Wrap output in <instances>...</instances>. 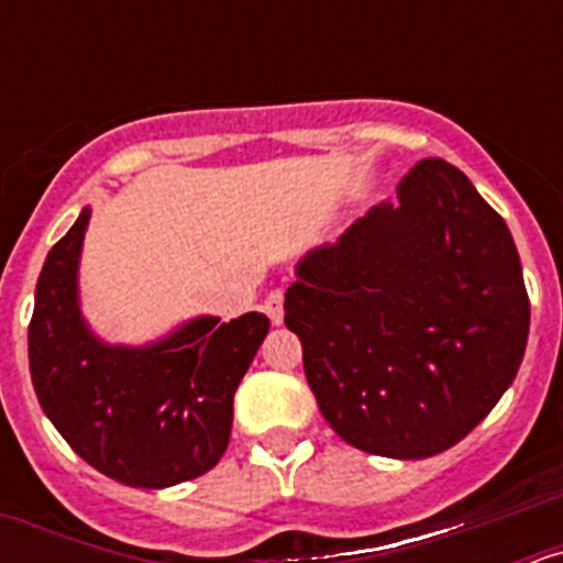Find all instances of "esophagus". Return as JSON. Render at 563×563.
I'll return each mask as SVG.
<instances>
[{
    "instance_id": "esophagus-1",
    "label": "esophagus",
    "mask_w": 563,
    "mask_h": 563,
    "mask_svg": "<svg viewBox=\"0 0 563 563\" xmlns=\"http://www.w3.org/2000/svg\"><path fill=\"white\" fill-rule=\"evenodd\" d=\"M262 310H265V316L271 318L273 324H282L285 321V292L282 290H273L271 296L265 298V305H262Z\"/></svg>"
}]
</instances>
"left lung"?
Instances as JSON below:
<instances>
[{"label": "left lung", "mask_w": 563, "mask_h": 563, "mask_svg": "<svg viewBox=\"0 0 563 563\" xmlns=\"http://www.w3.org/2000/svg\"><path fill=\"white\" fill-rule=\"evenodd\" d=\"M285 312L332 431L389 460H426L471 434L510 389L530 332L514 236L440 157L307 253Z\"/></svg>", "instance_id": "1"}]
</instances>
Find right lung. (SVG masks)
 <instances>
[{"mask_svg": "<svg viewBox=\"0 0 563 563\" xmlns=\"http://www.w3.org/2000/svg\"><path fill=\"white\" fill-rule=\"evenodd\" d=\"M92 208L47 253L27 330L42 411L84 462L129 487H172L222 460L233 395L271 321L197 316L157 341L109 343L81 310L78 267Z\"/></svg>", "mask_w": 563, "mask_h": 563, "instance_id": "1", "label": "right lung"}]
</instances>
